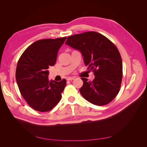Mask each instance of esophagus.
Returning <instances> with one entry per match:
<instances>
[{"instance_id":"obj_1","label":"esophagus","mask_w":147,"mask_h":147,"mask_svg":"<svg viewBox=\"0 0 147 147\" xmlns=\"http://www.w3.org/2000/svg\"><path fill=\"white\" fill-rule=\"evenodd\" d=\"M74 78H75V77H69L67 78V80H68V81L72 80H74Z\"/></svg>"}]
</instances>
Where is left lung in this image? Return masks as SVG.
I'll list each match as a JSON object with an SVG mask.
<instances>
[{"label": "left lung", "mask_w": 147, "mask_h": 147, "mask_svg": "<svg viewBox=\"0 0 147 147\" xmlns=\"http://www.w3.org/2000/svg\"><path fill=\"white\" fill-rule=\"evenodd\" d=\"M65 44L80 51L87 69L94 72L92 81L82 78V96L96 105L110 103L118 94L123 77L122 59L117 47L94 31L71 35Z\"/></svg>", "instance_id": "1"}]
</instances>
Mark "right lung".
Returning <instances> with one entry per match:
<instances>
[{
  "mask_svg": "<svg viewBox=\"0 0 147 147\" xmlns=\"http://www.w3.org/2000/svg\"><path fill=\"white\" fill-rule=\"evenodd\" d=\"M65 39L64 37L35 42L18 62L16 80L20 91L30 107L38 112L51 110L61 99L66 80L50 82L47 69L55 64L57 52Z\"/></svg>",
  "mask_w": 147,
  "mask_h": 147,
  "instance_id": "1",
  "label": "right lung"
}]
</instances>
